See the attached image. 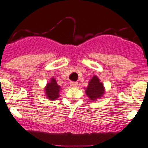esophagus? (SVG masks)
<instances>
[{
    "label": "esophagus",
    "instance_id": "34e87169",
    "mask_svg": "<svg viewBox=\"0 0 148 148\" xmlns=\"http://www.w3.org/2000/svg\"><path fill=\"white\" fill-rule=\"evenodd\" d=\"M71 86H72V87H77V86H78V83L77 82H74V81H72V82H71Z\"/></svg>",
    "mask_w": 148,
    "mask_h": 148
}]
</instances>
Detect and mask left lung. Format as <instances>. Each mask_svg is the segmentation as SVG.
Wrapping results in <instances>:
<instances>
[{"instance_id": "left-lung-1", "label": "left lung", "mask_w": 148, "mask_h": 148, "mask_svg": "<svg viewBox=\"0 0 148 148\" xmlns=\"http://www.w3.org/2000/svg\"><path fill=\"white\" fill-rule=\"evenodd\" d=\"M86 94L90 97L91 100H96L101 97L104 93V87L102 83L99 82V78L97 76H93L90 80L88 86L85 90Z\"/></svg>"}]
</instances>
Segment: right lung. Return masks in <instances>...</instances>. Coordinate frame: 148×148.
<instances>
[{
    "label": "right lung",
    "mask_w": 148,
    "mask_h": 148,
    "mask_svg": "<svg viewBox=\"0 0 148 148\" xmlns=\"http://www.w3.org/2000/svg\"><path fill=\"white\" fill-rule=\"evenodd\" d=\"M60 86L57 84L56 80L54 78H51V82L47 84L45 88V94L50 100H55L59 97Z\"/></svg>",
    "instance_id": "add662e5"
}]
</instances>
